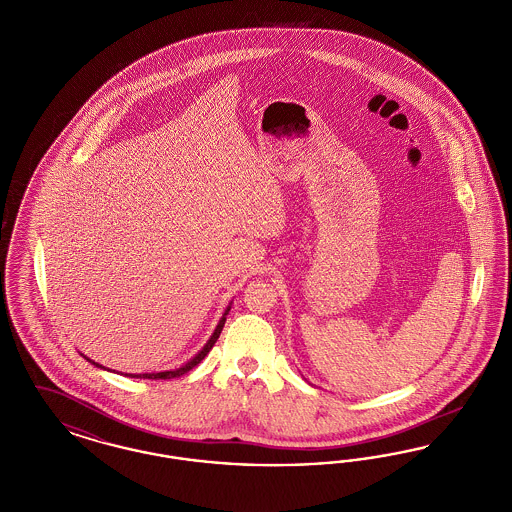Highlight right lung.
Returning a JSON list of instances; mask_svg holds the SVG:
<instances>
[{"mask_svg": "<svg viewBox=\"0 0 512 512\" xmlns=\"http://www.w3.org/2000/svg\"><path fill=\"white\" fill-rule=\"evenodd\" d=\"M232 305V303H230ZM230 305L226 307V311H224V315L219 320V324H217V328H215V332H213V336L209 338V341L205 343V347L195 355L192 361H188L186 365L180 366V368H174V370H165V372H147V374H126V376H130V378H149V380H171V378H178V376H182V374H186V372H190L194 366L199 365L203 359H205V355L211 351V347L217 343L219 340L220 332H222V328H224V322H226V315H228V311H230ZM86 361H90L92 365L98 366V368H103V366L98 365V363H94L92 359H88V357H84Z\"/></svg>", "mask_w": 512, "mask_h": 512, "instance_id": "add662e5", "label": "right lung"}]
</instances>
